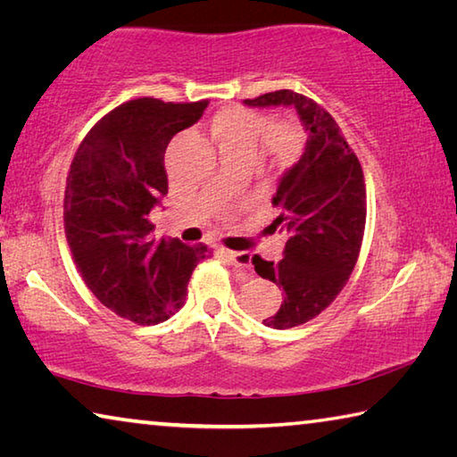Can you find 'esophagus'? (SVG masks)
<instances>
[{"instance_id":"34e87169","label":"esophagus","mask_w":457,"mask_h":457,"mask_svg":"<svg viewBox=\"0 0 457 457\" xmlns=\"http://www.w3.org/2000/svg\"><path fill=\"white\" fill-rule=\"evenodd\" d=\"M221 256L226 258L231 266H234L242 276L252 274V256L247 252H229L221 250Z\"/></svg>"}]
</instances>
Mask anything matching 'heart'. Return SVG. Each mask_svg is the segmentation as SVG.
<instances>
[{"label": "heart", "mask_w": 457, "mask_h": 457, "mask_svg": "<svg viewBox=\"0 0 457 457\" xmlns=\"http://www.w3.org/2000/svg\"><path fill=\"white\" fill-rule=\"evenodd\" d=\"M212 137L223 154L253 157L262 141V151L274 163H290L303 149V133L292 122H270L266 114L242 106H228L212 119Z\"/></svg>", "instance_id": "heart-1"}]
</instances>
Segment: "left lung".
Wrapping results in <instances>:
<instances>
[{"label":"left lung","mask_w":457,"mask_h":457,"mask_svg":"<svg viewBox=\"0 0 457 457\" xmlns=\"http://www.w3.org/2000/svg\"><path fill=\"white\" fill-rule=\"evenodd\" d=\"M244 104L296 108L308 133L303 157L284 171L272 197L274 226L288 234L284 258L278 264L252 258L258 276L284 290L278 312L264 319L284 330L319 316L349 280L365 234V175L335 119L314 100L276 90Z\"/></svg>","instance_id":"left-lung-1"}]
</instances>
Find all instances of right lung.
Returning <instances> with one entry per match:
<instances>
[{
  "mask_svg": "<svg viewBox=\"0 0 457 457\" xmlns=\"http://www.w3.org/2000/svg\"><path fill=\"white\" fill-rule=\"evenodd\" d=\"M207 100L137 98L104 114L76 151L64 193V229L84 284L108 311L137 324L179 312L207 245L151 237L149 213L167 195L165 151L201 119Z\"/></svg>",
  "mask_w": 457,
  "mask_h": 457,
  "instance_id": "1",
  "label": "right lung"
}]
</instances>
